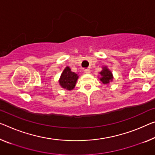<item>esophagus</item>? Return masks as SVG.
Returning a JSON list of instances; mask_svg holds the SVG:
<instances>
[{
    "label": "esophagus",
    "instance_id": "34e87169",
    "mask_svg": "<svg viewBox=\"0 0 155 155\" xmlns=\"http://www.w3.org/2000/svg\"><path fill=\"white\" fill-rule=\"evenodd\" d=\"M84 73H91V71H90L89 68H87V69L84 70Z\"/></svg>",
    "mask_w": 155,
    "mask_h": 155
}]
</instances>
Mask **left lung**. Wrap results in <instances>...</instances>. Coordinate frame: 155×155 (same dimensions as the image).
Instances as JSON below:
<instances>
[{
  "label": "left lung",
  "instance_id": "1",
  "mask_svg": "<svg viewBox=\"0 0 155 155\" xmlns=\"http://www.w3.org/2000/svg\"><path fill=\"white\" fill-rule=\"evenodd\" d=\"M100 75L101 76V81L104 84H107L111 81H112V73L106 66L103 67V70L100 73Z\"/></svg>",
  "mask_w": 155,
  "mask_h": 155
}]
</instances>
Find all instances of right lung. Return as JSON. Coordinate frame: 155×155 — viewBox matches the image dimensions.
<instances>
[{
    "label": "right lung",
    "instance_id": "obj_1",
    "mask_svg": "<svg viewBox=\"0 0 155 155\" xmlns=\"http://www.w3.org/2000/svg\"><path fill=\"white\" fill-rule=\"evenodd\" d=\"M78 78V74L71 72L70 68L67 66L61 73V78L59 79V84L62 88L71 91L74 89Z\"/></svg>",
    "mask_w": 155,
    "mask_h": 155
}]
</instances>
